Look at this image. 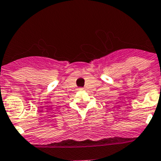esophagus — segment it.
<instances>
[{
    "mask_svg": "<svg viewBox=\"0 0 161 161\" xmlns=\"http://www.w3.org/2000/svg\"><path fill=\"white\" fill-rule=\"evenodd\" d=\"M79 90H83V88H79Z\"/></svg>",
    "mask_w": 161,
    "mask_h": 161,
    "instance_id": "34e87169",
    "label": "esophagus"
}]
</instances>
